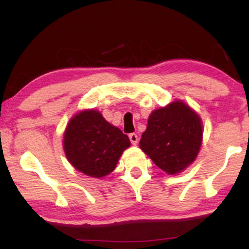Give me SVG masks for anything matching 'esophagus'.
Masks as SVG:
<instances>
[{
  "instance_id": "obj_1",
  "label": "esophagus",
  "mask_w": 249,
  "mask_h": 249,
  "mask_svg": "<svg viewBox=\"0 0 249 249\" xmlns=\"http://www.w3.org/2000/svg\"><path fill=\"white\" fill-rule=\"evenodd\" d=\"M129 139H130V142H131L132 145H137L139 138H138V136L136 135V134H129Z\"/></svg>"
}]
</instances>
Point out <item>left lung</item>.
Masks as SVG:
<instances>
[{
	"label": "left lung",
	"instance_id": "8db88e82",
	"mask_svg": "<svg viewBox=\"0 0 249 249\" xmlns=\"http://www.w3.org/2000/svg\"><path fill=\"white\" fill-rule=\"evenodd\" d=\"M202 137L198 115L182 102H175L152 112L139 145L160 169L176 175L195 161Z\"/></svg>",
	"mask_w": 249,
	"mask_h": 249
}]
</instances>
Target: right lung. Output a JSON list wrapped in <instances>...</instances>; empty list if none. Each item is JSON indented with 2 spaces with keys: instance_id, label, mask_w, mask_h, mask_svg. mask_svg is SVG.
Listing matches in <instances>:
<instances>
[{
  "instance_id": "obj_1",
  "label": "right lung",
  "mask_w": 249,
  "mask_h": 249,
  "mask_svg": "<svg viewBox=\"0 0 249 249\" xmlns=\"http://www.w3.org/2000/svg\"><path fill=\"white\" fill-rule=\"evenodd\" d=\"M129 146L128 136L95 110L74 115L64 132L63 147L68 161L94 178L113 171L122 152Z\"/></svg>"
}]
</instances>
